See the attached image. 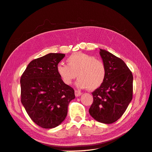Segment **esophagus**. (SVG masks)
<instances>
[{
    "label": "esophagus",
    "instance_id": "esophagus-1",
    "mask_svg": "<svg viewBox=\"0 0 152 152\" xmlns=\"http://www.w3.org/2000/svg\"><path fill=\"white\" fill-rule=\"evenodd\" d=\"M75 95L76 97H79V96L82 95V93H81V92H80L79 91L75 90Z\"/></svg>",
    "mask_w": 152,
    "mask_h": 152
}]
</instances>
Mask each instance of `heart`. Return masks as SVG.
<instances>
[{
  "instance_id": "b5f03b06",
  "label": "heart",
  "mask_w": 152,
  "mask_h": 152,
  "mask_svg": "<svg viewBox=\"0 0 152 152\" xmlns=\"http://www.w3.org/2000/svg\"><path fill=\"white\" fill-rule=\"evenodd\" d=\"M67 65L59 63L56 67L58 75L65 84L70 85L78 76L76 86L79 89L94 91L103 84L107 75L103 62L91 55L76 53L66 59Z\"/></svg>"
}]
</instances>
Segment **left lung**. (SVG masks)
I'll use <instances>...</instances> for the list:
<instances>
[{"label":"left lung","instance_id":"1","mask_svg":"<svg viewBox=\"0 0 152 152\" xmlns=\"http://www.w3.org/2000/svg\"><path fill=\"white\" fill-rule=\"evenodd\" d=\"M99 50L107 75L103 84L92 93L93 103L89 112L96 121L112 124L122 117L131 102L133 76L121 58Z\"/></svg>","mask_w":152,"mask_h":152}]
</instances>
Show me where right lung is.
I'll list each match as a JSON object with an SVG mask.
<instances>
[{"instance_id":"obj_1","label":"right lung","mask_w":152,"mask_h":152,"mask_svg":"<svg viewBox=\"0 0 152 152\" xmlns=\"http://www.w3.org/2000/svg\"><path fill=\"white\" fill-rule=\"evenodd\" d=\"M65 56L49 53L31 61L20 79L21 101L29 117L44 129L54 128L65 120L74 90L58 75L56 67Z\"/></svg>"}]
</instances>
